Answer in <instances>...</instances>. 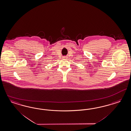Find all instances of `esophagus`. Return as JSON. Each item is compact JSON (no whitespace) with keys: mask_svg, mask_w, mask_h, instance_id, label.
Masks as SVG:
<instances>
[{"mask_svg":"<svg viewBox=\"0 0 131 131\" xmlns=\"http://www.w3.org/2000/svg\"><path fill=\"white\" fill-rule=\"evenodd\" d=\"M63 58V59H68V56H64Z\"/></svg>","mask_w":131,"mask_h":131,"instance_id":"34e87169","label":"esophagus"}]
</instances>
